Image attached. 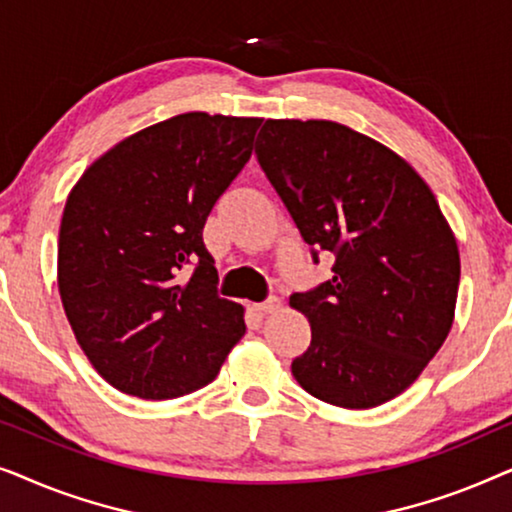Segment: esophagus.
<instances>
[{"mask_svg": "<svg viewBox=\"0 0 512 512\" xmlns=\"http://www.w3.org/2000/svg\"><path fill=\"white\" fill-rule=\"evenodd\" d=\"M279 307H282V300H279V298H268V300H265V303L254 305V310L258 314H272V312H277Z\"/></svg>", "mask_w": 512, "mask_h": 512, "instance_id": "34e87169", "label": "esophagus"}]
</instances>
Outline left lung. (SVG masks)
I'll use <instances>...</instances> for the list:
<instances>
[{
    "label": "left lung",
    "mask_w": 512,
    "mask_h": 512,
    "mask_svg": "<svg viewBox=\"0 0 512 512\" xmlns=\"http://www.w3.org/2000/svg\"><path fill=\"white\" fill-rule=\"evenodd\" d=\"M256 156L333 277L293 293L312 326L291 363L307 394L366 410L403 394L450 333L459 247L436 195L387 146L335 121L268 118Z\"/></svg>",
    "instance_id": "8db88e82"
}]
</instances>
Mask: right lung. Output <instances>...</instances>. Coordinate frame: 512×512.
<instances>
[{
    "mask_svg": "<svg viewBox=\"0 0 512 512\" xmlns=\"http://www.w3.org/2000/svg\"><path fill=\"white\" fill-rule=\"evenodd\" d=\"M263 118L186 111L102 153L60 221L58 291L76 342L111 387L193 394L242 340L244 307L216 293L202 228L247 165ZM195 264L186 280L180 270Z\"/></svg>",
    "mask_w": 512,
    "mask_h": 512,
    "instance_id": "1",
    "label": "right lung"
}]
</instances>
